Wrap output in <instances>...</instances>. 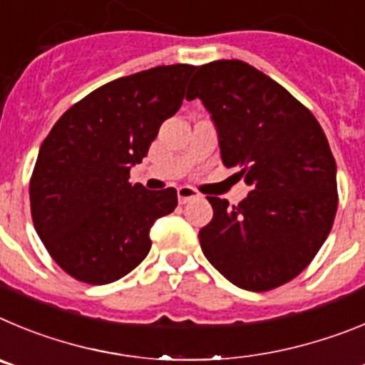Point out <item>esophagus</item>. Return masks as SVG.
<instances>
[{
    "mask_svg": "<svg viewBox=\"0 0 365 365\" xmlns=\"http://www.w3.org/2000/svg\"><path fill=\"white\" fill-rule=\"evenodd\" d=\"M198 196H200L198 190L192 189V187H189V185H180L178 187L180 203H187L189 200H195V198H198Z\"/></svg>",
    "mask_w": 365,
    "mask_h": 365,
    "instance_id": "34e87169",
    "label": "esophagus"
}]
</instances>
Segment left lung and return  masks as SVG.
<instances>
[{"mask_svg": "<svg viewBox=\"0 0 365 365\" xmlns=\"http://www.w3.org/2000/svg\"><path fill=\"white\" fill-rule=\"evenodd\" d=\"M200 98L216 127L222 162L252 187L238 205L207 196L212 220L198 238L231 284L269 291L293 280L326 242L336 215V163L309 109L240 60L196 68L187 100Z\"/></svg>", "mask_w": 365, "mask_h": 365, "instance_id": "8db88e82", "label": "left lung"}]
</instances>
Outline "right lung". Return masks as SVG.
<instances>
[{"instance_id": "obj_1", "label": "right lung", "mask_w": 365, "mask_h": 365, "mask_svg": "<svg viewBox=\"0 0 365 365\" xmlns=\"http://www.w3.org/2000/svg\"><path fill=\"white\" fill-rule=\"evenodd\" d=\"M195 65H160L118 78L56 121L39 147L31 212L54 262L80 282L129 274L150 251V227L178 205L176 189L130 183L160 125L175 116Z\"/></svg>"}]
</instances>
